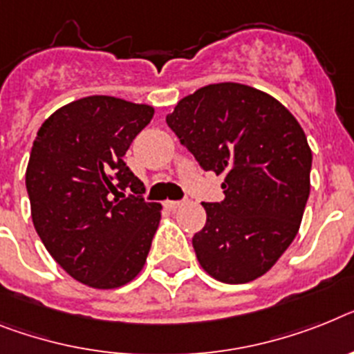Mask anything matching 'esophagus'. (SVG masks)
Listing matches in <instances>:
<instances>
[{"label":"esophagus","instance_id":"1","mask_svg":"<svg viewBox=\"0 0 354 354\" xmlns=\"http://www.w3.org/2000/svg\"><path fill=\"white\" fill-rule=\"evenodd\" d=\"M182 205H183V201H172V200L163 201V207H165V209H169V210H176V209H180V207H182Z\"/></svg>","mask_w":354,"mask_h":354}]
</instances>
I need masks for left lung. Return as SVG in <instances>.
<instances>
[{
    "instance_id": "left-lung-1",
    "label": "left lung",
    "mask_w": 354,
    "mask_h": 354,
    "mask_svg": "<svg viewBox=\"0 0 354 354\" xmlns=\"http://www.w3.org/2000/svg\"><path fill=\"white\" fill-rule=\"evenodd\" d=\"M165 120L205 171L225 176V200L201 203L207 223L192 237L201 268L227 284L264 275L295 239L310 196L301 124L272 95L239 82L200 88Z\"/></svg>"
}]
</instances>
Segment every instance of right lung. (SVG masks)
<instances>
[{"label": "right lung", "mask_w": 354, "mask_h": 354, "mask_svg": "<svg viewBox=\"0 0 354 354\" xmlns=\"http://www.w3.org/2000/svg\"><path fill=\"white\" fill-rule=\"evenodd\" d=\"M153 106L91 95L52 113L26 167L35 232L68 275L97 290L131 283L144 268L162 205L126 196L144 183L124 162Z\"/></svg>", "instance_id": "1"}]
</instances>
